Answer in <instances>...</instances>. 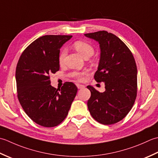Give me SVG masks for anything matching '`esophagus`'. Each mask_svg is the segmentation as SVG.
I'll return each mask as SVG.
<instances>
[{"label":"esophagus","mask_w":158,"mask_h":158,"mask_svg":"<svg viewBox=\"0 0 158 158\" xmlns=\"http://www.w3.org/2000/svg\"><path fill=\"white\" fill-rule=\"evenodd\" d=\"M76 86H77V87H78V89H82V88L85 87V86H84V85H79V84H77Z\"/></svg>","instance_id":"esophagus-1"}]
</instances>
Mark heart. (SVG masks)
Segmentation results:
<instances>
[{
    "mask_svg": "<svg viewBox=\"0 0 158 158\" xmlns=\"http://www.w3.org/2000/svg\"><path fill=\"white\" fill-rule=\"evenodd\" d=\"M73 47L74 49L78 52L85 59H89L94 53V48L91 44L84 41H76L73 44ZM67 55V51L65 49L60 50L59 55V63L60 65H63L65 62V56ZM86 72H76L73 76L76 79L79 81H82L84 80V76L86 75Z\"/></svg>",
    "mask_w": 158,
    "mask_h": 158,
    "instance_id": "1",
    "label": "heart"
}]
</instances>
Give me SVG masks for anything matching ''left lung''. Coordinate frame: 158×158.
Masks as SVG:
<instances>
[{
    "mask_svg": "<svg viewBox=\"0 0 158 158\" xmlns=\"http://www.w3.org/2000/svg\"><path fill=\"white\" fill-rule=\"evenodd\" d=\"M98 41L100 60L94 78L105 83L106 91L99 93L87 86L91 98L87 102L90 114L95 121L112 125L126 117L137 95V67L132 53L119 38L107 31L85 34Z\"/></svg>",
    "mask_w": 158,
    "mask_h": 158,
    "instance_id": "1",
    "label": "left lung"
}]
</instances>
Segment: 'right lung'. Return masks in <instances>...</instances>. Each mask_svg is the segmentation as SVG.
<instances>
[{
    "label": "right lung",
    "mask_w": 158,
    "mask_h": 158,
    "mask_svg": "<svg viewBox=\"0 0 158 158\" xmlns=\"http://www.w3.org/2000/svg\"><path fill=\"white\" fill-rule=\"evenodd\" d=\"M72 35H44L22 53L16 66L18 98L31 119L41 126H57L66 118L78 88L66 82L60 89L50 85V74L59 70L60 48Z\"/></svg>",
    "instance_id": "add662e5"
}]
</instances>
